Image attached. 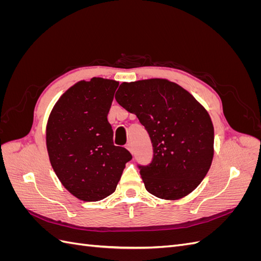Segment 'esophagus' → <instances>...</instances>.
<instances>
[{
    "mask_svg": "<svg viewBox=\"0 0 261 261\" xmlns=\"http://www.w3.org/2000/svg\"><path fill=\"white\" fill-rule=\"evenodd\" d=\"M126 148H127L128 150H129V152H134V148H133V145H132V143H128V144H126Z\"/></svg>",
    "mask_w": 261,
    "mask_h": 261,
    "instance_id": "34e87169",
    "label": "esophagus"
}]
</instances>
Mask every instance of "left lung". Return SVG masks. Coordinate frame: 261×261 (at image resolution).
<instances>
[{"label": "left lung", "instance_id": "8db88e82", "mask_svg": "<svg viewBox=\"0 0 261 261\" xmlns=\"http://www.w3.org/2000/svg\"><path fill=\"white\" fill-rule=\"evenodd\" d=\"M115 99L137 115L151 140V162L137 164L147 191L171 200L192 193L213 158L215 130L206 110L180 86L159 78L123 83Z\"/></svg>", "mask_w": 261, "mask_h": 261}]
</instances>
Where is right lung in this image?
<instances>
[{"instance_id": "obj_1", "label": "right lung", "mask_w": 261, "mask_h": 261, "mask_svg": "<svg viewBox=\"0 0 261 261\" xmlns=\"http://www.w3.org/2000/svg\"><path fill=\"white\" fill-rule=\"evenodd\" d=\"M115 81L80 82L54 106L46 125V148L52 168L67 191L84 201L113 194L132 154L113 143L108 121Z\"/></svg>"}]
</instances>
